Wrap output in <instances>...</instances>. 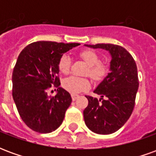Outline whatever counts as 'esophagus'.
I'll list each match as a JSON object with an SVG mask.
<instances>
[{"label": "esophagus", "instance_id": "34e87169", "mask_svg": "<svg viewBox=\"0 0 156 156\" xmlns=\"http://www.w3.org/2000/svg\"><path fill=\"white\" fill-rule=\"evenodd\" d=\"M78 98V95L72 94V99H73V101H75V100H76Z\"/></svg>", "mask_w": 156, "mask_h": 156}]
</instances>
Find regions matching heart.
Returning <instances> with one entry per match:
<instances>
[{
    "mask_svg": "<svg viewBox=\"0 0 156 156\" xmlns=\"http://www.w3.org/2000/svg\"><path fill=\"white\" fill-rule=\"evenodd\" d=\"M80 58L88 65V69L86 71V75H88L94 81H102L107 76L108 67L105 62H100L98 55L91 50H85L80 52ZM72 59L68 54H63L58 62V69L63 74H68L70 72ZM62 87L71 94H78L90 88V81L87 78H79L71 76L63 79Z\"/></svg>",
    "mask_w": 156,
    "mask_h": 156,
    "instance_id": "1",
    "label": "heart"
}]
</instances>
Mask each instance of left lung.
Listing matches in <instances>:
<instances>
[{"mask_svg": "<svg viewBox=\"0 0 156 156\" xmlns=\"http://www.w3.org/2000/svg\"><path fill=\"white\" fill-rule=\"evenodd\" d=\"M84 46L105 49L111 55L110 72L94 91L101 98L86 96L88 105L83 110V118L93 132L112 134L126 123L134 109L139 88L137 66L130 53L121 46L109 43Z\"/></svg>", "mask_w": 156, "mask_h": 156, "instance_id": "1", "label": "left lung"}]
</instances>
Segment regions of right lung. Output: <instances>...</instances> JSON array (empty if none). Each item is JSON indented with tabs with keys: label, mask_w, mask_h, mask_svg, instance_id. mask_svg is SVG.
<instances>
[{
	"label": "right lung",
	"mask_w": 156,
	"mask_h": 156,
	"mask_svg": "<svg viewBox=\"0 0 156 156\" xmlns=\"http://www.w3.org/2000/svg\"><path fill=\"white\" fill-rule=\"evenodd\" d=\"M78 45L39 41L19 54L12 73V97L22 119L32 130L51 133L62 123L72 98L59 87L58 62L63 53ZM52 85L58 88L53 97L47 94Z\"/></svg>",
	"instance_id": "1"
}]
</instances>
